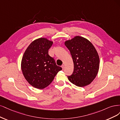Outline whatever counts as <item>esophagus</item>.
Instances as JSON below:
<instances>
[{"label": "esophagus", "mask_w": 120, "mask_h": 120, "mask_svg": "<svg viewBox=\"0 0 120 120\" xmlns=\"http://www.w3.org/2000/svg\"><path fill=\"white\" fill-rule=\"evenodd\" d=\"M61 67H62V69H63L64 68V67H65V66H64V65L63 64V65H62V66H61Z\"/></svg>", "instance_id": "1"}]
</instances>
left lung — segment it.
<instances>
[{
  "instance_id": "obj_1",
  "label": "left lung",
  "mask_w": 120,
  "mask_h": 120,
  "mask_svg": "<svg viewBox=\"0 0 120 120\" xmlns=\"http://www.w3.org/2000/svg\"><path fill=\"white\" fill-rule=\"evenodd\" d=\"M64 44L70 52L74 63L73 74L67 77L69 81L80 87L90 84L99 69L100 58L94 46L80 36L65 41Z\"/></svg>"
}]
</instances>
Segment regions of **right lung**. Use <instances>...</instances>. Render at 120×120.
<instances>
[{
    "instance_id": "right-lung-1",
    "label": "right lung",
    "mask_w": 120,
    "mask_h": 120,
    "mask_svg": "<svg viewBox=\"0 0 120 120\" xmlns=\"http://www.w3.org/2000/svg\"><path fill=\"white\" fill-rule=\"evenodd\" d=\"M53 41L41 37L33 41L23 55L21 68L25 79L33 87L42 89L49 86L62 68L57 66L48 50Z\"/></svg>"
}]
</instances>
